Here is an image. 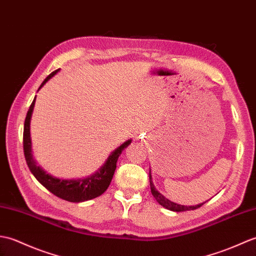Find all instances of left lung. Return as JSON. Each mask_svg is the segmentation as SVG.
Masks as SVG:
<instances>
[{"mask_svg":"<svg viewBox=\"0 0 256 256\" xmlns=\"http://www.w3.org/2000/svg\"><path fill=\"white\" fill-rule=\"evenodd\" d=\"M149 180H150V187H151V192H152L153 197L156 198V202H158V204H160L161 206L166 207V208H168V209H170V210H172V212H186V210H195V209H197V208L202 207V206L204 205V204H205V202H202V204H200V205H195V206H183V205H178V204H175V202H171V200H166V197H164L163 195H161L160 192H158L156 190L154 185H153L152 178H151V171L149 172Z\"/></svg>","mask_w":256,"mask_h":256,"instance_id":"1","label":"left lung"}]
</instances>
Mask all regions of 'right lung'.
I'll return each instance as SVG.
<instances>
[{
	"instance_id": "right-lung-1",
	"label": "right lung",
	"mask_w": 256,
	"mask_h": 256,
	"mask_svg": "<svg viewBox=\"0 0 256 256\" xmlns=\"http://www.w3.org/2000/svg\"><path fill=\"white\" fill-rule=\"evenodd\" d=\"M59 70H56L52 73L44 78V81L42 83L38 90H40L49 78H52ZM36 98H34L32 103L27 112V115L24 122V134H22V148H24V156L28 168H30V172L35 176L36 180L40 183L42 186L52 192L56 197L61 198L64 200H68L71 202H81L85 200H93L95 197L100 196L103 192L108 188V186L112 182V175L115 173L116 170V163L119 156L122 152L124 148L128 146L132 142V140H128L124 142L120 146L112 152V154L107 158L105 164L102 166L98 172L93 174L92 176H88L86 178L81 180H59L52 178L49 174L44 173L42 170L36 166V162L34 161L32 156V141H30V118L32 112L35 106Z\"/></svg>"
}]
</instances>
